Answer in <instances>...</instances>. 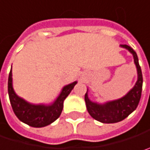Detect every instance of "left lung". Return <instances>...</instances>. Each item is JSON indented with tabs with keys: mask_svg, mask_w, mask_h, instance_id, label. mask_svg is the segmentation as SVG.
<instances>
[{
	"mask_svg": "<svg viewBox=\"0 0 150 150\" xmlns=\"http://www.w3.org/2000/svg\"><path fill=\"white\" fill-rule=\"evenodd\" d=\"M121 47L125 48L133 55L134 62L137 69V81L134 88L123 98L114 101L100 105L92 102L88 97V93L85 94V101L88 113L94 119L104 124H113L124 120L125 117L136 110L137 107L143 90V75L141 67L138 62V57L137 53L132 48L127 45H121Z\"/></svg>",
	"mask_w": 150,
	"mask_h": 150,
	"instance_id": "left-lung-1",
	"label": "left lung"
}]
</instances>
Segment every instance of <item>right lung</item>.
<instances>
[{
    "label": "right lung",
    "instance_id": "right-lung-1",
    "mask_svg": "<svg viewBox=\"0 0 150 150\" xmlns=\"http://www.w3.org/2000/svg\"><path fill=\"white\" fill-rule=\"evenodd\" d=\"M12 79L13 78H12V69H11L8 76L7 90H8L10 103L14 114L23 123L37 128L45 127L48 125L53 123L56 119L59 117L63 108L64 100L70 93L75 84L77 83L76 81H75L71 84L65 86L55 102L50 105H33L26 102L22 98L19 97L13 91Z\"/></svg>",
    "mask_w": 150,
    "mask_h": 150
}]
</instances>
